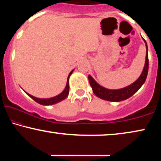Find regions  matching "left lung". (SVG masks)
<instances>
[{"label":"left lung","mask_w":161,"mask_h":161,"mask_svg":"<svg viewBox=\"0 0 161 161\" xmlns=\"http://www.w3.org/2000/svg\"><path fill=\"white\" fill-rule=\"evenodd\" d=\"M145 45L147 48V54H146V61H145L144 67L143 69V71L137 80L135 82L129 85L128 86H126L122 89H108L106 88L103 87L102 86L98 84L94 78L89 75V80L90 86L92 88V91L94 94L97 97H100L103 100L111 101V102H119V101L125 100L133 96L141 87L144 84L145 80H146L147 74H148L149 69V58H148V47L146 41L144 40Z\"/></svg>","instance_id":"obj_1"}]
</instances>
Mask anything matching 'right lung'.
Wrapping results in <instances>:
<instances>
[{"mask_svg":"<svg viewBox=\"0 0 161 161\" xmlns=\"http://www.w3.org/2000/svg\"><path fill=\"white\" fill-rule=\"evenodd\" d=\"M74 71V69H72L71 72H69V75H68V78H67V85H66V87L65 89H64V91L61 92V94H59L57 96H55L53 97H51V98H46V99H42V98H37V97H35L31 95L27 92H25L26 94H28V96L30 97H31L33 100H34L35 102L39 103V104L41 105H53V104H56V103H58L59 102H61V101H62L64 100L65 98L67 97L68 94H69V77L71 75L72 72Z\"/></svg>","mask_w":161,"mask_h":161,"instance_id":"1","label":"right lung"}]
</instances>
